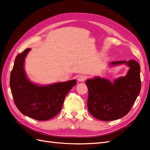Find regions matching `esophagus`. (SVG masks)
<instances>
[{"mask_svg":"<svg viewBox=\"0 0 150 150\" xmlns=\"http://www.w3.org/2000/svg\"><path fill=\"white\" fill-rule=\"evenodd\" d=\"M86 79H87V77H86V76L85 75H81L78 78V81H79V82H84V81L86 80Z\"/></svg>","mask_w":150,"mask_h":150,"instance_id":"1","label":"esophagus"}]
</instances>
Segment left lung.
<instances>
[{
	"mask_svg": "<svg viewBox=\"0 0 150 150\" xmlns=\"http://www.w3.org/2000/svg\"><path fill=\"white\" fill-rule=\"evenodd\" d=\"M126 64L130 69L126 77L112 84L105 79L95 78L86 81L88 88V108L93 116L102 121L121 118L131 110L140 93V66L135 60L114 61L111 65Z\"/></svg>",
	"mask_w": 150,
	"mask_h": 150,
	"instance_id": "left-lung-1",
	"label": "left lung"
}]
</instances>
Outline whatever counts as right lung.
Returning <instances> with one entry per match:
<instances>
[{
	"instance_id": "add662e5",
	"label": "right lung",
	"mask_w": 150,
	"mask_h": 150,
	"mask_svg": "<svg viewBox=\"0 0 150 150\" xmlns=\"http://www.w3.org/2000/svg\"><path fill=\"white\" fill-rule=\"evenodd\" d=\"M30 48L16 56L10 76V87L16 106L22 114L39 121L51 119L60 112L67 93L76 80L39 86L30 83L24 70Z\"/></svg>"
}]
</instances>
